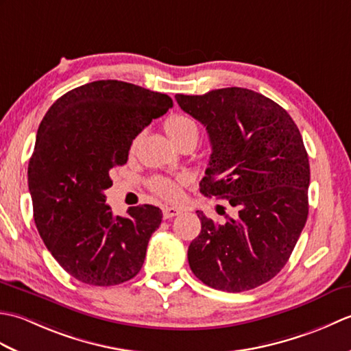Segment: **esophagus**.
<instances>
[{
  "label": "esophagus",
  "mask_w": 351,
  "mask_h": 351,
  "mask_svg": "<svg viewBox=\"0 0 351 351\" xmlns=\"http://www.w3.org/2000/svg\"><path fill=\"white\" fill-rule=\"evenodd\" d=\"M178 214H181L180 208H176V206L162 208V217L164 219H171V217H175V215H178Z\"/></svg>",
  "instance_id": "34e87169"
}]
</instances>
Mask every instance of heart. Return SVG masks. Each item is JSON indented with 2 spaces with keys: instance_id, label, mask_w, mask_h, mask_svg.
<instances>
[{
  "instance_id": "heart-1",
  "label": "heart",
  "mask_w": 351,
  "mask_h": 351,
  "mask_svg": "<svg viewBox=\"0 0 351 351\" xmlns=\"http://www.w3.org/2000/svg\"><path fill=\"white\" fill-rule=\"evenodd\" d=\"M164 131L169 136V138L173 141L176 146H181L184 143H197L199 138V128L196 122L190 119L189 116L184 114H175L169 117L166 122H164ZM138 138L132 141L131 149L134 151L137 146ZM181 180H170V178H162V176H156L152 178L151 182V189L156 195L161 196L166 200H176L181 195Z\"/></svg>"
}]
</instances>
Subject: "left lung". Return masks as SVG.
Here are the masks:
<instances>
[{
    "instance_id": "left-lung-1",
    "label": "left lung",
    "mask_w": 351,
    "mask_h": 351,
    "mask_svg": "<svg viewBox=\"0 0 351 351\" xmlns=\"http://www.w3.org/2000/svg\"><path fill=\"white\" fill-rule=\"evenodd\" d=\"M175 98L210 136L200 193L238 210L223 225L197 211L202 229L189 247L191 271L228 293L263 285L287 264L308 219L311 171L300 131L287 110L249 88Z\"/></svg>"
}]
</instances>
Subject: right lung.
Returning <instances> with one entry per match:
<instances>
[{
	"label": "right lung",
	"mask_w": 351,
	"mask_h": 351,
	"mask_svg": "<svg viewBox=\"0 0 351 351\" xmlns=\"http://www.w3.org/2000/svg\"><path fill=\"white\" fill-rule=\"evenodd\" d=\"M173 107L170 96L117 80L64 93L37 130L28 164L34 221L51 255L77 280L111 287L136 276L161 225L154 205L114 215L104 191L132 140Z\"/></svg>",
	"instance_id": "1"
}]
</instances>
